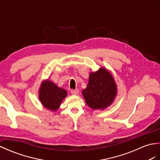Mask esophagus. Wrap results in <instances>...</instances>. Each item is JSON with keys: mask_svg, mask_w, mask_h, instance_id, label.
<instances>
[{"mask_svg": "<svg viewBox=\"0 0 160 160\" xmlns=\"http://www.w3.org/2000/svg\"><path fill=\"white\" fill-rule=\"evenodd\" d=\"M71 93H72V94H74V95H77V94H79V90H78V89H75V90H71Z\"/></svg>", "mask_w": 160, "mask_h": 160, "instance_id": "obj_1", "label": "esophagus"}]
</instances>
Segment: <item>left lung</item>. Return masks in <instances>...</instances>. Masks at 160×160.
Segmentation results:
<instances>
[{
    "label": "left lung",
    "mask_w": 160,
    "mask_h": 160,
    "mask_svg": "<svg viewBox=\"0 0 160 160\" xmlns=\"http://www.w3.org/2000/svg\"><path fill=\"white\" fill-rule=\"evenodd\" d=\"M82 94L90 108L104 109L114 100L117 86L111 73L107 69L101 68L90 74L89 82Z\"/></svg>",
    "instance_id": "1"
}]
</instances>
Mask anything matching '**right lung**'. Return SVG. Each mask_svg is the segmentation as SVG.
<instances>
[{
  "instance_id": "add662e5",
  "label": "right lung",
  "mask_w": 160,
  "mask_h": 160,
  "mask_svg": "<svg viewBox=\"0 0 160 160\" xmlns=\"http://www.w3.org/2000/svg\"><path fill=\"white\" fill-rule=\"evenodd\" d=\"M66 96L67 92L64 89L49 80L43 81L39 90V98L42 104L51 111H56L59 108Z\"/></svg>"
}]
</instances>
